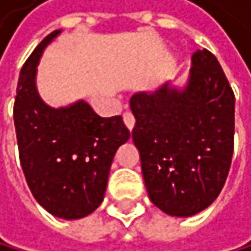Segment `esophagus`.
<instances>
[{
    "label": "esophagus",
    "instance_id": "34e87169",
    "mask_svg": "<svg viewBox=\"0 0 251 251\" xmlns=\"http://www.w3.org/2000/svg\"><path fill=\"white\" fill-rule=\"evenodd\" d=\"M123 122H125V125H126V128H128L129 131L134 128L135 119H134V116H132V113H131V111H125V113H123Z\"/></svg>",
    "mask_w": 251,
    "mask_h": 251
}]
</instances>
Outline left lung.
I'll list each match as a JSON object with an SVG mask.
<instances>
[{
	"mask_svg": "<svg viewBox=\"0 0 251 251\" xmlns=\"http://www.w3.org/2000/svg\"><path fill=\"white\" fill-rule=\"evenodd\" d=\"M132 140L152 203L169 215L190 217L223 190L233 155L235 95L215 55L193 52L184 92L164 84L129 100Z\"/></svg>",
	"mask_w": 251,
	"mask_h": 251,
	"instance_id": "obj_1",
	"label": "left lung"
}]
</instances>
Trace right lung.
<instances>
[{"label":"right lung","instance_id":"1","mask_svg":"<svg viewBox=\"0 0 251 251\" xmlns=\"http://www.w3.org/2000/svg\"><path fill=\"white\" fill-rule=\"evenodd\" d=\"M48 34L21 69L13 119L21 166L34 199L55 217L76 220L103 200L116 151L129 138L120 116L100 117L84 100L51 108L36 90V66Z\"/></svg>","mask_w":251,"mask_h":251}]
</instances>
